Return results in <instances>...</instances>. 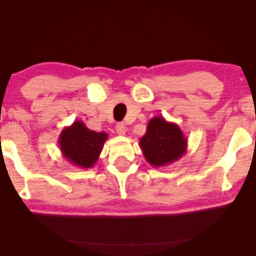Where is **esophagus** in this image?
I'll list each match as a JSON object with an SVG mask.
<instances>
[{"label":"esophagus","instance_id":"1","mask_svg":"<svg viewBox=\"0 0 256 256\" xmlns=\"http://www.w3.org/2000/svg\"><path fill=\"white\" fill-rule=\"evenodd\" d=\"M116 132H118V136H125V133H126V128H125V125L123 123H118L116 125Z\"/></svg>","mask_w":256,"mask_h":256}]
</instances>
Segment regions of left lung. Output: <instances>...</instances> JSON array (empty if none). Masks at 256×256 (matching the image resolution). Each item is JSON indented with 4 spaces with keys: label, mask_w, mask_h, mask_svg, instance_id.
Segmentation results:
<instances>
[{
    "label": "left lung",
    "mask_w": 256,
    "mask_h": 256,
    "mask_svg": "<svg viewBox=\"0 0 256 256\" xmlns=\"http://www.w3.org/2000/svg\"><path fill=\"white\" fill-rule=\"evenodd\" d=\"M146 162L152 167H164L180 159L188 150V138L174 122L154 116L138 141Z\"/></svg>",
    "instance_id": "8db88e82"
}]
</instances>
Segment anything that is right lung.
<instances>
[{
    "mask_svg": "<svg viewBox=\"0 0 256 256\" xmlns=\"http://www.w3.org/2000/svg\"><path fill=\"white\" fill-rule=\"evenodd\" d=\"M107 133L89 130L81 120H76L62 130L58 136V146L68 162L80 168H92L97 164Z\"/></svg>",
    "mask_w": 256,
    "mask_h": 256,
    "instance_id": "1",
    "label": "right lung"
}]
</instances>
